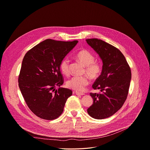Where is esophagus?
<instances>
[{"mask_svg":"<svg viewBox=\"0 0 150 150\" xmlns=\"http://www.w3.org/2000/svg\"><path fill=\"white\" fill-rule=\"evenodd\" d=\"M75 94L78 96H83L85 94L84 93H79V92H75Z\"/></svg>","mask_w":150,"mask_h":150,"instance_id":"obj_1","label":"esophagus"}]
</instances>
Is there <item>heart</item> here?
Segmentation results:
<instances>
[{"instance_id":"b5f03b06","label":"heart","mask_w":150,"mask_h":150,"mask_svg":"<svg viewBox=\"0 0 150 150\" xmlns=\"http://www.w3.org/2000/svg\"><path fill=\"white\" fill-rule=\"evenodd\" d=\"M76 59L86 66L85 72L91 79L98 78L102 72V66L100 63L95 62V57L90 51L83 50L76 54ZM62 74L67 75L69 74V60L66 58L60 65ZM89 84V79L87 76H74L68 80L66 86L68 88L76 91H82Z\"/></svg>"}]
</instances>
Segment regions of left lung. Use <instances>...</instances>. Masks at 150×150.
Instances as JSON below:
<instances>
[{"label": "left lung", "mask_w": 150, "mask_h": 150, "mask_svg": "<svg viewBox=\"0 0 150 150\" xmlns=\"http://www.w3.org/2000/svg\"><path fill=\"white\" fill-rule=\"evenodd\" d=\"M86 41L99 54L103 63L101 74L92 86L93 88L100 89L102 93H90L93 103L87 109V112L95 119H104L117 112L126 101L131 70L118 48L96 38L88 39Z\"/></svg>", "instance_id": "left-lung-1"}]
</instances>
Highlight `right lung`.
Listing matches in <instances>:
<instances>
[{
    "instance_id": "add662e5",
    "label": "right lung",
    "mask_w": 150,
    "mask_h": 150,
    "mask_svg": "<svg viewBox=\"0 0 150 150\" xmlns=\"http://www.w3.org/2000/svg\"><path fill=\"white\" fill-rule=\"evenodd\" d=\"M78 42L48 39L25 54L18 86L27 105L38 117L47 120L58 118L72 96V90L60 87L63 79L60 65ZM56 86L59 87L58 90Z\"/></svg>"
}]
</instances>
